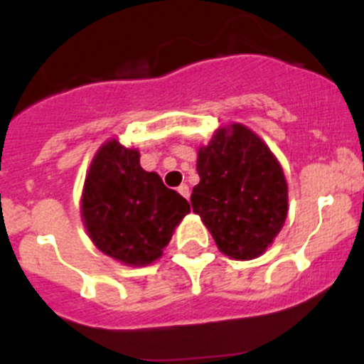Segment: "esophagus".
<instances>
[{
  "mask_svg": "<svg viewBox=\"0 0 364 364\" xmlns=\"http://www.w3.org/2000/svg\"><path fill=\"white\" fill-rule=\"evenodd\" d=\"M178 192L181 193L185 199H188V197H190V188H188V185H186V183H181V185L178 186Z\"/></svg>",
  "mask_w": 364,
  "mask_h": 364,
  "instance_id": "34e87169",
  "label": "esophagus"
}]
</instances>
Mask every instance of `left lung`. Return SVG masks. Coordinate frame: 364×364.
Wrapping results in <instances>:
<instances>
[{"mask_svg":"<svg viewBox=\"0 0 364 364\" xmlns=\"http://www.w3.org/2000/svg\"><path fill=\"white\" fill-rule=\"evenodd\" d=\"M197 172L190 203L218 250L234 260L262 255L289 211L284 168L266 142L241 123L216 128L197 151Z\"/></svg>","mask_w":364,"mask_h":364,"instance_id":"left-lung-1","label":"left lung"}]
</instances>
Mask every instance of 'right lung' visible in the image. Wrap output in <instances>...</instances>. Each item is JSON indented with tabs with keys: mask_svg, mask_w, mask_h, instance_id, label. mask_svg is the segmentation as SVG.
<instances>
[{
	"mask_svg": "<svg viewBox=\"0 0 364 364\" xmlns=\"http://www.w3.org/2000/svg\"><path fill=\"white\" fill-rule=\"evenodd\" d=\"M190 204L141 167V153L109 139L84 179L80 216L95 247L127 266L159 260Z\"/></svg>",
	"mask_w": 364,
	"mask_h": 364,
	"instance_id": "obj_1",
	"label": "right lung"
}]
</instances>
